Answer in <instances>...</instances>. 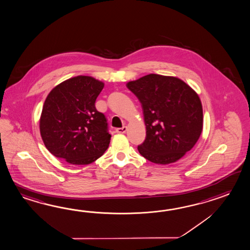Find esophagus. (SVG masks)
<instances>
[{
    "mask_svg": "<svg viewBox=\"0 0 250 250\" xmlns=\"http://www.w3.org/2000/svg\"><path fill=\"white\" fill-rule=\"evenodd\" d=\"M126 130H127V127L126 126H123L121 128H117L116 129V132L117 133H125L126 132Z\"/></svg>",
    "mask_w": 250,
    "mask_h": 250,
    "instance_id": "obj_1",
    "label": "esophagus"
}]
</instances>
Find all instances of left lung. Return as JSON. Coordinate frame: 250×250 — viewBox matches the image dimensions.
Returning a JSON list of instances; mask_svg holds the SVG:
<instances>
[{"mask_svg":"<svg viewBox=\"0 0 250 250\" xmlns=\"http://www.w3.org/2000/svg\"><path fill=\"white\" fill-rule=\"evenodd\" d=\"M126 87L142 104L146 138L140 154L156 164L181 159L198 141L203 107L197 93L182 80L150 73Z\"/></svg>","mask_w":250,"mask_h":250,"instance_id":"left-lung-1","label":"left lung"}]
</instances>
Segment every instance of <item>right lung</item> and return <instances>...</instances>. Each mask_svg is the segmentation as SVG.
Wrapping results in <instances>:
<instances>
[{"instance_id":"obj_1","label":"right lung","mask_w":250,"mask_h":250,"mask_svg":"<svg viewBox=\"0 0 250 250\" xmlns=\"http://www.w3.org/2000/svg\"><path fill=\"white\" fill-rule=\"evenodd\" d=\"M104 83L76 76L58 84L44 100L39 129L46 149L72 165H87L104 154L110 143L104 114L95 102Z\"/></svg>"}]
</instances>
